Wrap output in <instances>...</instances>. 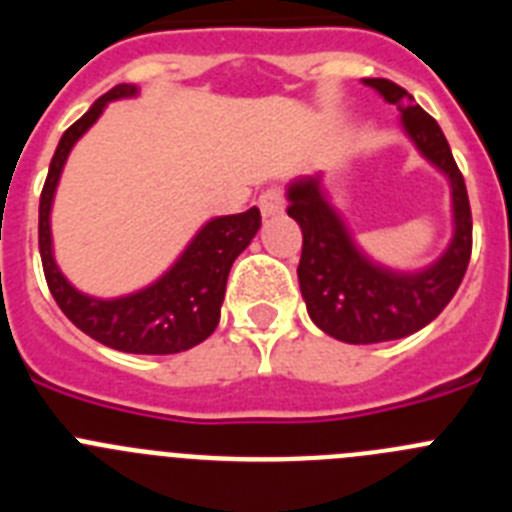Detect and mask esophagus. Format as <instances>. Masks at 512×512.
Segmentation results:
<instances>
[{
	"mask_svg": "<svg viewBox=\"0 0 512 512\" xmlns=\"http://www.w3.org/2000/svg\"><path fill=\"white\" fill-rule=\"evenodd\" d=\"M259 207L261 215L264 217H274L284 210V192L279 187H269L261 192L259 197Z\"/></svg>",
	"mask_w": 512,
	"mask_h": 512,
	"instance_id": "esophagus-1",
	"label": "esophagus"
}]
</instances>
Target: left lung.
<instances>
[{
    "label": "left lung",
    "instance_id": "left-lung-1",
    "mask_svg": "<svg viewBox=\"0 0 512 512\" xmlns=\"http://www.w3.org/2000/svg\"><path fill=\"white\" fill-rule=\"evenodd\" d=\"M400 110L402 130L451 187L454 235L449 248L420 271L377 264L356 246L343 217L330 205L323 174L300 176L287 187V215L302 228L297 266L302 297L312 323L343 343H382L425 328L456 295L472 256V210L467 184L451 156L449 140L413 94L390 79H364Z\"/></svg>",
    "mask_w": 512,
    "mask_h": 512
}]
</instances>
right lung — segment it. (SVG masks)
Instances as JSON below:
<instances>
[{"mask_svg": "<svg viewBox=\"0 0 512 512\" xmlns=\"http://www.w3.org/2000/svg\"><path fill=\"white\" fill-rule=\"evenodd\" d=\"M135 94H138L135 84H117L102 94L58 140L40 194V259L53 300L58 302L63 315L94 341L125 354H179L212 336V330L220 323V305L225 300L230 266L246 251L253 235L259 233V207L238 215L212 217L210 223L197 230V235L166 274L133 295L112 297V300L84 295L63 277L53 259L51 207L66 158L76 146V140L99 120L107 102L135 97Z\"/></svg>", "mask_w": 512, "mask_h": 512, "instance_id": "right-lung-1", "label": "right lung"}]
</instances>
